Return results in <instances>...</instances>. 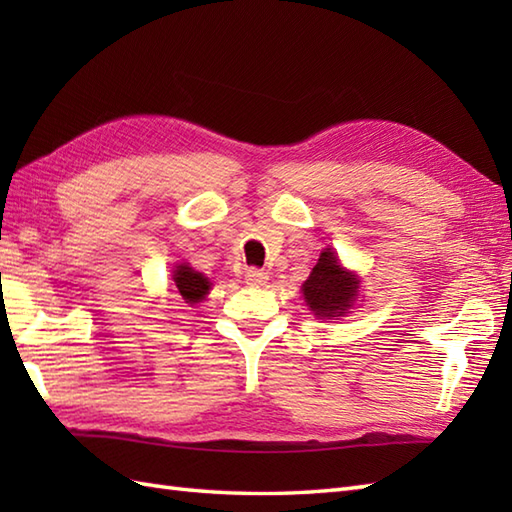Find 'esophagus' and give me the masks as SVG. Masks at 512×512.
Returning <instances> with one entry per match:
<instances>
[{
    "label": "esophagus",
    "instance_id": "obj_1",
    "mask_svg": "<svg viewBox=\"0 0 512 512\" xmlns=\"http://www.w3.org/2000/svg\"><path fill=\"white\" fill-rule=\"evenodd\" d=\"M268 281V273H264V270L259 268H248L246 270V284L248 286H264Z\"/></svg>",
    "mask_w": 512,
    "mask_h": 512
}]
</instances>
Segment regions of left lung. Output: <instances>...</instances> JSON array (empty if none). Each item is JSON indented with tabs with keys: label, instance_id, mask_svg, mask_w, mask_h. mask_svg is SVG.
Returning <instances> with one entry per match:
<instances>
[{
	"label": "left lung",
	"instance_id": "1",
	"mask_svg": "<svg viewBox=\"0 0 512 512\" xmlns=\"http://www.w3.org/2000/svg\"><path fill=\"white\" fill-rule=\"evenodd\" d=\"M358 277L350 273L332 248H325L310 277L303 281L301 292L306 306L319 319L345 317L358 299Z\"/></svg>",
	"mask_w": 512,
	"mask_h": 512
}]
</instances>
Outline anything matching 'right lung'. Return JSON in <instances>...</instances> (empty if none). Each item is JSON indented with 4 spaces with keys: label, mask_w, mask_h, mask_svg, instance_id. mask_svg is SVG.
Listing matches in <instances>:
<instances>
[{
    "label": "right lung",
    "mask_w": 512,
    "mask_h": 512,
    "mask_svg": "<svg viewBox=\"0 0 512 512\" xmlns=\"http://www.w3.org/2000/svg\"><path fill=\"white\" fill-rule=\"evenodd\" d=\"M173 286H176L178 295L184 299V303H200L206 299L211 290V281L209 277H204L198 270H193L189 264H178L173 268Z\"/></svg>",
    "instance_id": "obj_1"
}]
</instances>
